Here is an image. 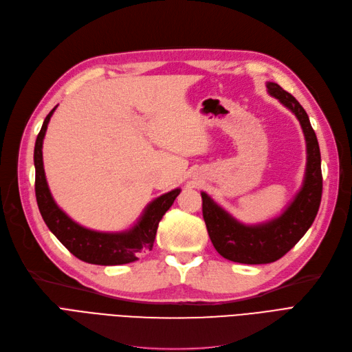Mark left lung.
Masks as SVG:
<instances>
[{
  "label": "left lung",
  "mask_w": 352,
  "mask_h": 352,
  "mask_svg": "<svg viewBox=\"0 0 352 352\" xmlns=\"http://www.w3.org/2000/svg\"><path fill=\"white\" fill-rule=\"evenodd\" d=\"M268 93L278 98L298 119L307 145L305 184L278 219L261 226H243L201 192L203 219L216 251L239 264H270L287 254L314 223L322 199L320 151L305 109L278 84L268 82Z\"/></svg>",
  "instance_id": "1"
}]
</instances>
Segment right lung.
I'll list each match as a JSON object with an SVG mask.
<instances>
[{
    "label": "right lung",
    "instance_id": "add662e5",
    "mask_svg": "<svg viewBox=\"0 0 352 352\" xmlns=\"http://www.w3.org/2000/svg\"><path fill=\"white\" fill-rule=\"evenodd\" d=\"M55 109L46 116L34 145V191L38 210H41L45 223L65 248L84 263L96 265H120L138 261L142 254L153 248L155 235L161 219L173 206L179 190H173L153 200L138 225L129 232L100 233L76 225L52 199L45 177L42 145L47 123Z\"/></svg>",
    "mask_w": 352,
    "mask_h": 352
}]
</instances>
